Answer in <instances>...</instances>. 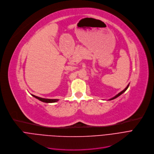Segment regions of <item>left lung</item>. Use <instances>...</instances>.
Masks as SVG:
<instances>
[{
	"label": "left lung",
	"mask_w": 154,
	"mask_h": 154,
	"mask_svg": "<svg viewBox=\"0 0 154 154\" xmlns=\"http://www.w3.org/2000/svg\"><path fill=\"white\" fill-rule=\"evenodd\" d=\"M128 86H129V84L127 85V86L125 88V89H124L123 91H122L121 92H120L119 94H117L116 95V96H115L114 97H113V98H110V99H109V100H113V99H115V98H116L117 97H119V96H120V95L122 94H123L124 92H125L127 90V88H128Z\"/></svg>",
	"instance_id": "obj_1"
}]
</instances>
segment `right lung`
I'll use <instances>...</instances> for the list:
<instances>
[{
    "label": "right lung",
    "instance_id": "right-lung-1",
    "mask_svg": "<svg viewBox=\"0 0 154 154\" xmlns=\"http://www.w3.org/2000/svg\"><path fill=\"white\" fill-rule=\"evenodd\" d=\"M32 96L34 97V98L38 99L39 100L42 101V102H45V103H55V102H57L58 100V99H46V98H40L38 97L37 96H35L34 94H32Z\"/></svg>",
    "mask_w": 154,
    "mask_h": 154
}]
</instances>
